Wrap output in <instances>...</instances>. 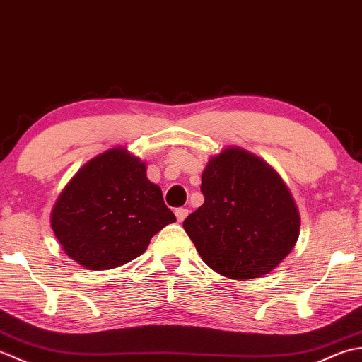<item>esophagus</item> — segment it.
Instances as JSON below:
<instances>
[{
	"label": "esophagus",
	"mask_w": 362,
	"mask_h": 362,
	"mask_svg": "<svg viewBox=\"0 0 362 362\" xmlns=\"http://www.w3.org/2000/svg\"><path fill=\"white\" fill-rule=\"evenodd\" d=\"M187 214H189L187 208H178L175 211V216H176V218H178V222H182V220L187 217Z\"/></svg>",
	"instance_id": "34e87169"
}]
</instances>
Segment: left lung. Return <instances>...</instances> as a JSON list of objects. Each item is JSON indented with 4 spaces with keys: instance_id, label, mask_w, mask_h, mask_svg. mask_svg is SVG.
<instances>
[{
    "instance_id": "1",
    "label": "left lung",
    "mask_w": 362,
    "mask_h": 362,
    "mask_svg": "<svg viewBox=\"0 0 362 362\" xmlns=\"http://www.w3.org/2000/svg\"><path fill=\"white\" fill-rule=\"evenodd\" d=\"M204 203L184 220L202 259L226 278L267 275L292 252L300 214L281 176L238 146L212 156L202 175Z\"/></svg>"
}]
</instances>
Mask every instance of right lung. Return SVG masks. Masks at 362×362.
<instances>
[{
	"label": "right lung",
	"mask_w": 362,
	"mask_h": 362,
	"mask_svg": "<svg viewBox=\"0 0 362 362\" xmlns=\"http://www.w3.org/2000/svg\"><path fill=\"white\" fill-rule=\"evenodd\" d=\"M145 162L122 146L79 168L51 212L64 252L88 270H109L142 255L151 238L176 222Z\"/></svg>",
	"instance_id": "add662e5"
}]
</instances>
